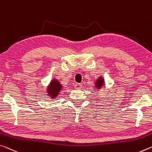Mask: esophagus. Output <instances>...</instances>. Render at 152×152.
Listing matches in <instances>:
<instances>
[{"mask_svg":"<svg viewBox=\"0 0 152 152\" xmlns=\"http://www.w3.org/2000/svg\"><path fill=\"white\" fill-rule=\"evenodd\" d=\"M74 88H75V89H81L82 85H80V84H78V83H76V84H75V85H74Z\"/></svg>","mask_w":152,"mask_h":152,"instance_id":"esophagus-1","label":"esophagus"}]
</instances>
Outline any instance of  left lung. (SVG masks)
Instances as JSON below:
<instances>
[{"mask_svg": "<svg viewBox=\"0 0 152 152\" xmlns=\"http://www.w3.org/2000/svg\"><path fill=\"white\" fill-rule=\"evenodd\" d=\"M94 85H94V88H95V89H96V90L99 91L102 88H104L105 84V80L104 78H103V77L102 76H99L97 78V80H96L95 81V83H94Z\"/></svg>", "mask_w": 152, "mask_h": 152, "instance_id": "left-lung-1", "label": "left lung"}]
</instances>
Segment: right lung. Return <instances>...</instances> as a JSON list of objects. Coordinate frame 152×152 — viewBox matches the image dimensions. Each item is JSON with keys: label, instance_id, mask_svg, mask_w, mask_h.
<instances>
[{"label": "right lung", "instance_id": "1", "mask_svg": "<svg viewBox=\"0 0 152 152\" xmlns=\"http://www.w3.org/2000/svg\"><path fill=\"white\" fill-rule=\"evenodd\" d=\"M63 88V85H61L59 80L56 78L52 79L46 88L47 97L50 98V99H55L57 96L59 95Z\"/></svg>", "mask_w": 152, "mask_h": 152}]
</instances>
